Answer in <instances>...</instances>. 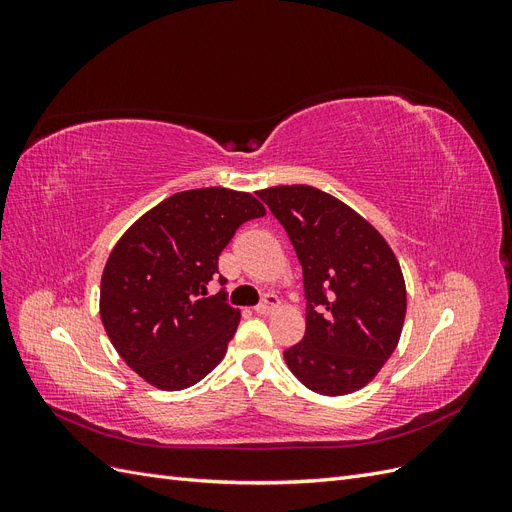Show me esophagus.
<instances>
[{"label":"esophagus","mask_w":512,"mask_h":512,"mask_svg":"<svg viewBox=\"0 0 512 512\" xmlns=\"http://www.w3.org/2000/svg\"><path fill=\"white\" fill-rule=\"evenodd\" d=\"M277 305H280V299H277L275 294H265V299H262L260 305L254 307V312H256L258 316H267V314L273 312V309H275Z\"/></svg>","instance_id":"esophagus-1"}]
</instances>
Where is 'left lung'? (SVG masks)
I'll list each match as a JSON object with an SVG mask.
<instances>
[{"label":"left lung","mask_w":512,"mask_h":512,"mask_svg":"<svg viewBox=\"0 0 512 512\" xmlns=\"http://www.w3.org/2000/svg\"><path fill=\"white\" fill-rule=\"evenodd\" d=\"M286 228L303 267L305 335L284 352L318 395H348L378 376L406 320V282L391 245L342 200L312 185L256 192Z\"/></svg>","instance_id":"left-lung-1"}]
</instances>
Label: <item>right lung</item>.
Returning a JSON list of instances; mask_svg holds the SVG:
<instances>
[{
	"label": "right lung",
	"mask_w": 512,
	"mask_h": 512,
	"mask_svg": "<svg viewBox=\"0 0 512 512\" xmlns=\"http://www.w3.org/2000/svg\"><path fill=\"white\" fill-rule=\"evenodd\" d=\"M265 213L247 192L198 188L168 196L123 232L104 265L100 318L145 382L188 389L224 359L241 312L224 294L207 297V286L237 228Z\"/></svg>",
	"instance_id": "1"
}]
</instances>
